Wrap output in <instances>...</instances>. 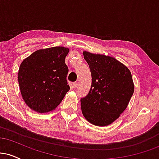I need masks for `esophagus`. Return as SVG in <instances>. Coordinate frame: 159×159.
I'll list each match as a JSON object with an SVG mask.
<instances>
[{"instance_id":"obj_1","label":"esophagus","mask_w":159,"mask_h":159,"mask_svg":"<svg viewBox=\"0 0 159 159\" xmlns=\"http://www.w3.org/2000/svg\"><path fill=\"white\" fill-rule=\"evenodd\" d=\"M78 86V82H74L73 84H72V87H73V88H76Z\"/></svg>"}]
</instances>
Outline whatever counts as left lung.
I'll use <instances>...</instances> for the list:
<instances>
[{"label": "left lung", "mask_w": 159, "mask_h": 159, "mask_svg": "<svg viewBox=\"0 0 159 159\" xmlns=\"http://www.w3.org/2000/svg\"><path fill=\"white\" fill-rule=\"evenodd\" d=\"M90 67L92 84L81 99L82 114L91 124L106 126L125 110L134 87L129 69L110 56L84 52Z\"/></svg>", "instance_id": "left-lung-1"}]
</instances>
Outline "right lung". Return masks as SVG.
<instances>
[{
	"mask_svg": "<svg viewBox=\"0 0 159 159\" xmlns=\"http://www.w3.org/2000/svg\"><path fill=\"white\" fill-rule=\"evenodd\" d=\"M68 48L52 47L36 51L22 61L19 69V84L26 105L38 113L56 108L70 89L65 58Z\"/></svg>",
	"mask_w": 159,
	"mask_h": 159,
	"instance_id": "right-lung-1",
	"label": "right lung"
}]
</instances>
